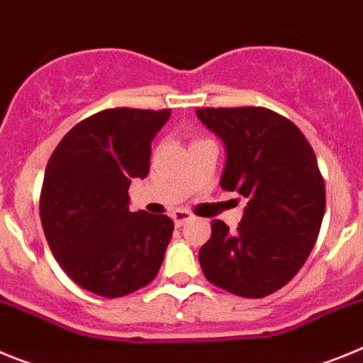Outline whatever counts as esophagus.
<instances>
[{
    "label": "esophagus",
    "mask_w": 363,
    "mask_h": 363,
    "mask_svg": "<svg viewBox=\"0 0 363 363\" xmlns=\"http://www.w3.org/2000/svg\"><path fill=\"white\" fill-rule=\"evenodd\" d=\"M172 220H174V223H176V227H182L185 223V221H189V220H192V214L189 213V211H174V213H172Z\"/></svg>",
    "instance_id": "obj_1"
}]
</instances>
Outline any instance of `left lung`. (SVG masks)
Wrapping results in <instances>:
<instances>
[{"label":"left lung","mask_w":363,"mask_h":363,"mask_svg":"<svg viewBox=\"0 0 363 363\" xmlns=\"http://www.w3.org/2000/svg\"><path fill=\"white\" fill-rule=\"evenodd\" d=\"M198 118L225 143L220 185L247 200L238 229L211 223L200 249L205 278L245 298L281 289L313 251L325 184L313 147L296 125L264 107L198 108Z\"/></svg>","instance_id":"obj_1"}]
</instances>
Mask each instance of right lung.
Returning a JSON list of instances; mask_svg holds the SVG:
<instances>
[{
	"label": "right lung",
	"mask_w": 363,
	"mask_h": 363,
	"mask_svg": "<svg viewBox=\"0 0 363 363\" xmlns=\"http://www.w3.org/2000/svg\"><path fill=\"white\" fill-rule=\"evenodd\" d=\"M171 108L96 112L63 136L45 169L40 216L45 238L79 287L105 298L156 278L174 221L129 211L133 178H145L150 143Z\"/></svg>",
	"instance_id": "add662e5"
}]
</instances>
